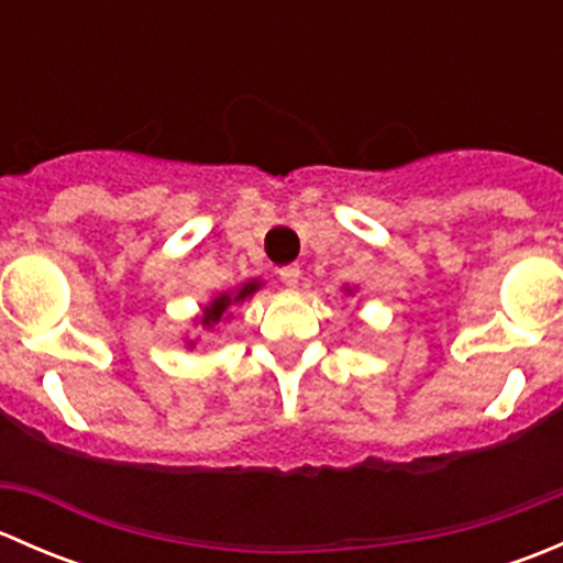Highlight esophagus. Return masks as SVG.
<instances>
[{
	"mask_svg": "<svg viewBox=\"0 0 563 563\" xmlns=\"http://www.w3.org/2000/svg\"><path fill=\"white\" fill-rule=\"evenodd\" d=\"M299 275H302V269H299V264H288V266H283L280 269V280H283V286H288V288H294L299 283Z\"/></svg>",
	"mask_w": 563,
	"mask_h": 563,
	"instance_id": "esophagus-1",
	"label": "esophagus"
}]
</instances>
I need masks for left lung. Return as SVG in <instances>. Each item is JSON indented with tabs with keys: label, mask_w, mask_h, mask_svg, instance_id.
<instances>
[{
	"label": "left lung",
	"mask_w": 563,
	"mask_h": 563,
	"mask_svg": "<svg viewBox=\"0 0 563 563\" xmlns=\"http://www.w3.org/2000/svg\"><path fill=\"white\" fill-rule=\"evenodd\" d=\"M349 294H351V291H349Z\"/></svg>",
	"instance_id": "8db88e82"
}]
</instances>
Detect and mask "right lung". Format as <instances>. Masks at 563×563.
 <instances>
[{
    "mask_svg": "<svg viewBox=\"0 0 563 563\" xmlns=\"http://www.w3.org/2000/svg\"><path fill=\"white\" fill-rule=\"evenodd\" d=\"M258 288H261V283H258V280H250V283H245V286L236 288L234 294H218V297H214L212 302H209L207 308H203L201 318H198V321H201V327H203V329H212L214 323L223 321V318H225V310H229L231 305L245 302V299L253 297V294L258 291ZM190 345H192V343H190Z\"/></svg>",
    "mask_w": 563,
    "mask_h": 563,
    "instance_id": "obj_1",
    "label": "right lung"
}]
</instances>
